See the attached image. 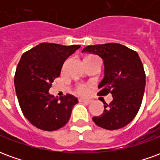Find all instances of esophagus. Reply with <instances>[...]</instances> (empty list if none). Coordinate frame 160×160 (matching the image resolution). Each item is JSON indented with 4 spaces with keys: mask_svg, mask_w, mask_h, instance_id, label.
<instances>
[{
    "mask_svg": "<svg viewBox=\"0 0 160 160\" xmlns=\"http://www.w3.org/2000/svg\"><path fill=\"white\" fill-rule=\"evenodd\" d=\"M80 102H84V103H86V104H90L91 100L89 99H85V98H80Z\"/></svg>",
    "mask_w": 160,
    "mask_h": 160,
    "instance_id": "obj_1",
    "label": "esophagus"
}]
</instances>
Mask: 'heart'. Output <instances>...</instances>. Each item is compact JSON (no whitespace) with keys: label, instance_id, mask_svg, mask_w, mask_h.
Wrapping results in <instances>:
<instances>
[{"label":"heart","instance_id":"1","mask_svg":"<svg viewBox=\"0 0 160 160\" xmlns=\"http://www.w3.org/2000/svg\"><path fill=\"white\" fill-rule=\"evenodd\" d=\"M77 92L79 94H85L87 92V87L84 85H79L76 88Z\"/></svg>","mask_w":160,"mask_h":160}]
</instances>
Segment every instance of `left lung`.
Masks as SVG:
<instances>
[{
  "label": "left lung",
  "mask_w": 160,
  "mask_h": 160,
  "mask_svg": "<svg viewBox=\"0 0 160 160\" xmlns=\"http://www.w3.org/2000/svg\"><path fill=\"white\" fill-rule=\"evenodd\" d=\"M92 53L104 61V76L98 84V94L111 92L113 98L104 111L92 120L98 127L114 130L125 127L133 120L141 107L146 74L143 64L136 51L120 43L89 45L82 53Z\"/></svg>",
  "instance_id": "obj_1"
}]
</instances>
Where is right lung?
<instances>
[{
    "mask_svg": "<svg viewBox=\"0 0 160 160\" xmlns=\"http://www.w3.org/2000/svg\"><path fill=\"white\" fill-rule=\"evenodd\" d=\"M80 47L42 42L21 56L14 76L16 95L24 116L38 128L57 130L69 120L78 98L71 94L55 98L49 90L64 62Z\"/></svg>",
    "mask_w": 160,
    "mask_h": 160,
    "instance_id": "add662e5",
    "label": "right lung"
}]
</instances>
